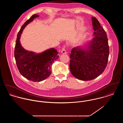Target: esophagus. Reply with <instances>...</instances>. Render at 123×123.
Returning <instances> with one entry per match:
<instances>
[{
	"label": "esophagus",
	"mask_w": 123,
	"mask_h": 123,
	"mask_svg": "<svg viewBox=\"0 0 123 123\" xmlns=\"http://www.w3.org/2000/svg\"><path fill=\"white\" fill-rule=\"evenodd\" d=\"M61 53L62 54H66V50H65V47H63L62 51H61Z\"/></svg>",
	"instance_id": "34e87169"
}]
</instances>
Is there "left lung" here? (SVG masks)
<instances>
[{
	"instance_id": "obj_1",
	"label": "left lung",
	"mask_w": 123,
	"mask_h": 123,
	"mask_svg": "<svg viewBox=\"0 0 123 123\" xmlns=\"http://www.w3.org/2000/svg\"><path fill=\"white\" fill-rule=\"evenodd\" d=\"M95 37L85 50L73 48L70 54L72 75L82 80H90L101 75L107 66L109 49L106 34L99 22L92 17Z\"/></svg>"
}]
</instances>
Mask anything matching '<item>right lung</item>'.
Instances as JSON below:
<instances>
[{
  "mask_svg": "<svg viewBox=\"0 0 123 123\" xmlns=\"http://www.w3.org/2000/svg\"><path fill=\"white\" fill-rule=\"evenodd\" d=\"M39 17L38 15H33L22 25L18 33L14 51L19 72L26 79L34 82H40L49 77L53 63L59 58L58 52L54 48L35 54L25 50L21 45L19 40L24 29L34 18Z\"/></svg>",
  "mask_w": 123,
  "mask_h": 123,
  "instance_id": "right-lung-1",
  "label": "right lung"
}]
</instances>
